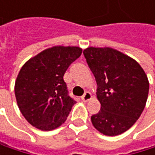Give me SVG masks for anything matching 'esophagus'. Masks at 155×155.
I'll list each match as a JSON object with an SVG mask.
<instances>
[{
    "label": "esophagus",
    "mask_w": 155,
    "mask_h": 155,
    "mask_svg": "<svg viewBox=\"0 0 155 155\" xmlns=\"http://www.w3.org/2000/svg\"><path fill=\"white\" fill-rule=\"evenodd\" d=\"M91 97H92V96H91V93H90V92H85V93L82 96V99H83L84 101H88Z\"/></svg>",
    "instance_id": "34e87169"
}]
</instances>
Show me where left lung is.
<instances>
[{
    "instance_id": "8db88e82",
    "label": "left lung",
    "mask_w": 155,
    "mask_h": 155,
    "mask_svg": "<svg viewBox=\"0 0 155 155\" xmlns=\"http://www.w3.org/2000/svg\"><path fill=\"white\" fill-rule=\"evenodd\" d=\"M84 55L97 81L100 110L91 116L106 136L128 130L144 110L149 94L147 75L133 58L112 48L88 47Z\"/></svg>"
}]
</instances>
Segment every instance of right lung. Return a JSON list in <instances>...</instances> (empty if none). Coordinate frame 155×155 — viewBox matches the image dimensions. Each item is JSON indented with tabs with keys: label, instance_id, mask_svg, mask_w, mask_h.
I'll return each instance as SVG.
<instances>
[{
	"label": "right lung",
	"instance_id": "add662e5",
	"mask_svg": "<svg viewBox=\"0 0 155 155\" xmlns=\"http://www.w3.org/2000/svg\"><path fill=\"white\" fill-rule=\"evenodd\" d=\"M82 54L76 46H54L27 61L15 84L18 108L38 129L53 130L66 121L76 101L70 97L63 76Z\"/></svg>",
	"mask_w": 155,
	"mask_h": 155
}]
</instances>
